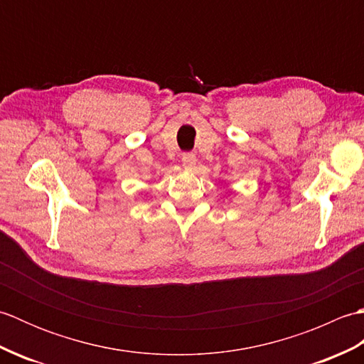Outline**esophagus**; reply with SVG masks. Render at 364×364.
Returning <instances> with one entry per match:
<instances>
[{"label":"esophagus","mask_w":364,"mask_h":364,"mask_svg":"<svg viewBox=\"0 0 364 364\" xmlns=\"http://www.w3.org/2000/svg\"><path fill=\"white\" fill-rule=\"evenodd\" d=\"M181 162H183V166L186 167V168H192V167L196 166V162H197L196 154L194 153H184L183 158H181Z\"/></svg>","instance_id":"esophagus-1"}]
</instances>
